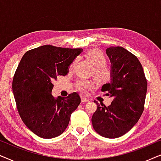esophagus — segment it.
Returning a JSON list of instances; mask_svg holds the SVG:
<instances>
[{"instance_id":"esophagus-1","label":"esophagus","mask_w":161,"mask_h":161,"mask_svg":"<svg viewBox=\"0 0 161 161\" xmlns=\"http://www.w3.org/2000/svg\"><path fill=\"white\" fill-rule=\"evenodd\" d=\"M81 102H82V103H86L89 102V99L85 97H82L81 98Z\"/></svg>"}]
</instances>
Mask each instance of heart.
<instances>
[{"instance_id": "1", "label": "heart", "mask_w": 161, "mask_h": 161, "mask_svg": "<svg viewBox=\"0 0 161 161\" xmlns=\"http://www.w3.org/2000/svg\"><path fill=\"white\" fill-rule=\"evenodd\" d=\"M87 59L94 65L92 74L95 77L96 80L99 83H106L112 78V71L107 65V59L102 51L98 49L90 50L86 53ZM75 61L73 62L70 66L72 68L74 65ZM76 88L81 93H85L87 89L93 86V82L86 79H80L76 81L75 84Z\"/></svg>"}]
</instances>
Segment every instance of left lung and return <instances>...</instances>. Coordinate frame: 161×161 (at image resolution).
<instances>
[{"instance_id": "left-lung-1", "label": "left lung", "mask_w": 161, "mask_h": 161, "mask_svg": "<svg viewBox=\"0 0 161 161\" xmlns=\"http://www.w3.org/2000/svg\"><path fill=\"white\" fill-rule=\"evenodd\" d=\"M106 53L112 65V79L102 91L113 99L108 107L94 101L97 110L91 121L100 136L116 138L129 132L142 115L147 81L138 59L127 49L111 46Z\"/></svg>"}]
</instances>
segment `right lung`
<instances>
[{
	"instance_id": "right-lung-1",
	"label": "right lung",
	"mask_w": 161,
	"mask_h": 161,
	"mask_svg": "<svg viewBox=\"0 0 161 161\" xmlns=\"http://www.w3.org/2000/svg\"><path fill=\"white\" fill-rule=\"evenodd\" d=\"M82 51L46 45L26 51L14 73L12 91L18 113L25 126L42 138H53L65 131L71 113L81 102L78 93L65 98L51 95L57 76Z\"/></svg>"
}]
</instances>
